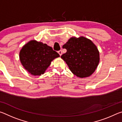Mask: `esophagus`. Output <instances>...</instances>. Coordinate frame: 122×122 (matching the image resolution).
I'll return each instance as SVG.
<instances>
[{"label": "esophagus", "mask_w": 122, "mask_h": 122, "mask_svg": "<svg viewBox=\"0 0 122 122\" xmlns=\"http://www.w3.org/2000/svg\"><path fill=\"white\" fill-rule=\"evenodd\" d=\"M58 53L59 54V55H60V56H61L62 54V51H61V50H60V51H58Z\"/></svg>", "instance_id": "esophagus-1"}]
</instances>
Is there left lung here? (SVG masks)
Here are the masks:
<instances>
[{
    "label": "left lung",
    "instance_id": "1",
    "mask_svg": "<svg viewBox=\"0 0 122 122\" xmlns=\"http://www.w3.org/2000/svg\"><path fill=\"white\" fill-rule=\"evenodd\" d=\"M67 52L61 55L72 73L80 78L92 75L100 62V53L92 40L84 36L71 37L62 46Z\"/></svg>",
    "mask_w": 122,
    "mask_h": 122
}]
</instances>
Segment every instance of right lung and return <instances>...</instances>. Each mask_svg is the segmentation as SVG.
<instances>
[{"mask_svg":"<svg viewBox=\"0 0 122 122\" xmlns=\"http://www.w3.org/2000/svg\"><path fill=\"white\" fill-rule=\"evenodd\" d=\"M59 56V54L51 47L34 40L25 45L19 53L22 65L34 76L44 74L51 62Z\"/></svg>","mask_w":122,"mask_h":122,"instance_id":"obj_1","label":"right lung"}]
</instances>
